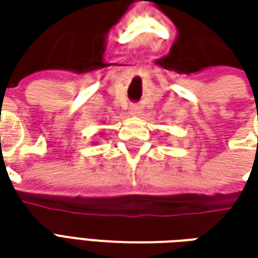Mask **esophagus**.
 <instances>
[{"instance_id":"obj_1","label":"esophagus","mask_w":258,"mask_h":258,"mask_svg":"<svg viewBox=\"0 0 258 258\" xmlns=\"http://www.w3.org/2000/svg\"><path fill=\"white\" fill-rule=\"evenodd\" d=\"M141 112H142V107H141L139 104H132V106L129 107V113L134 114V116H138Z\"/></svg>"}]
</instances>
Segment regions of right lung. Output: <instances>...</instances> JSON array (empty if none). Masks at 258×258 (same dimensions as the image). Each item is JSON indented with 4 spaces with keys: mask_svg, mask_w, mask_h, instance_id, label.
I'll return each instance as SVG.
<instances>
[{
    "mask_svg": "<svg viewBox=\"0 0 258 258\" xmlns=\"http://www.w3.org/2000/svg\"><path fill=\"white\" fill-rule=\"evenodd\" d=\"M94 144H96V142H94Z\"/></svg>",
    "mask_w": 258,
    "mask_h": 258,
    "instance_id": "1",
    "label": "right lung"
}]
</instances>
